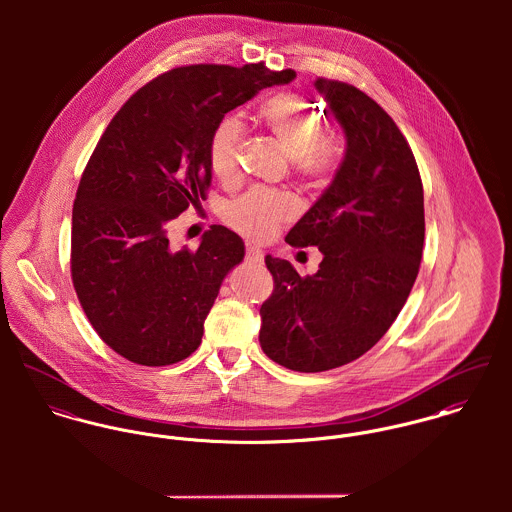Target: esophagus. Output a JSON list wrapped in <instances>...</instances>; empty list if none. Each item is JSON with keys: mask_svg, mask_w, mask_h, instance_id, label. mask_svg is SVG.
<instances>
[{"mask_svg": "<svg viewBox=\"0 0 512 512\" xmlns=\"http://www.w3.org/2000/svg\"><path fill=\"white\" fill-rule=\"evenodd\" d=\"M246 262L248 264H262L264 262V252L258 246L248 244L246 246Z\"/></svg>", "mask_w": 512, "mask_h": 512, "instance_id": "1", "label": "esophagus"}]
</instances>
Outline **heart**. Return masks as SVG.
I'll return each instance as SVG.
<instances>
[{
  "mask_svg": "<svg viewBox=\"0 0 512 512\" xmlns=\"http://www.w3.org/2000/svg\"><path fill=\"white\" fill-rule=\"evenodd\" d=\"M260 118L266 128L293 157L297 175L309 187H323L337 171L343 144L335 134L323 132L319 112L295 92H278L270 96ZM244 134L238 116H224L213 128L209 138V161L219 179H230L236 171V153ZM297 213L295 199L282 191L250 189L224 209V220L230 228L250 238H268L276 228L293 219Z\"/></svg>",
  "mask_w": 512,
  "mask_h": 512,
  "instance_id": "b5f03b06",
  "label": "heart"
}]
</instances>
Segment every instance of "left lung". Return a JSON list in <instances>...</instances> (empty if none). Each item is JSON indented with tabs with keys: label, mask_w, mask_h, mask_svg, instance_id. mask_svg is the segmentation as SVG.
<instances>
[{
	"label": "left lung",
	"mask_w": 512,
	"mask_h": 512,
	"mask_svg": "<svg viewBox=\"0 0 512 512\" xmlns=\"http://www.w3.org/2000/svg\"><path fill=\"white\" fill-rule=\"evenodd\" d=\"M315 88L347 147L286 242L317 246L323 260L301 278L266 256L274 292L260 307L262 351L297 372L347 365L382 339L416 282L426 232L420 171L394 120L347 82L317 78Z\"/></svg>",
	"instance_id": "obj_1"
}]
</instances>
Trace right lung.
<instances>
[{
  "label": "right lung",
  "mask_w": 512,
  "mask_h": 512,
  "mask_svg": "<svg viewBox=\"0 0 512 512\" xmlns=\"http://www.w3.org/2000/svg\"><path fill=\"white\" fill-rule=\"evenodd\" d=\"M293 78L264 63L179 67L142 86L108 124L74 199L71 274L90 325L124 359L173 365L201 345L244 242L215 224L197 250H175L167 226L205 199L220 118Z\"/></svg>",
  "instance_id": "1"
}]
</instances>
